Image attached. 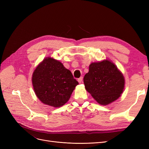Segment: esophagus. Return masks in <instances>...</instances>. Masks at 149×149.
<instances>
[{"mask_svg": "<svg viewBox=\"0 0 149 149\" xmlns=\"http://www.w3.org/2000/svg\"><path fill=\"white\" fill-rule=\"evenodd\" d=\"M78 81L79 82V83H81L83 81V77H80L78 79Z\"/></svg>", "mask_w": 149, "mask_h": 149, "instance_id": "obj_1", "label": "esophagus"}]
</instances>
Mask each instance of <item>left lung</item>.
Instances as JSON below:
<instances>
[{
  "instance_id": "obj_1",
  "label": "left lung",
  "mask_w": 149,
  "mask_h": 149,
  "mask_svg": "<svg viewBox=\"0 0 149 149\" xmlns=\"http://www.w3.org/2000/svg\"><path fill=\"white\" fill-rule=\"evenodd\" d=\"M83 81L86 91L102 106L118 100L125 86L123 74L114 63L107 59L91 63Z\"/></svg>"
}]
</instances>
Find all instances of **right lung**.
<instances>
[{"label":"right lung","instance_id":"1","mask_svg":"<svg viewBox=\"0 0 149 149\" xmlns=\"http://www.w3.org/2000/svg\"><path fill=\"white\" fill-rule=\"evenodd\" d=\"M31 81L39 100L53 107H60L68 101L79 84L62 63L49 56L36 67Z\"/></svg>","mask_w":149,"mask_h":149}]
</instances>
